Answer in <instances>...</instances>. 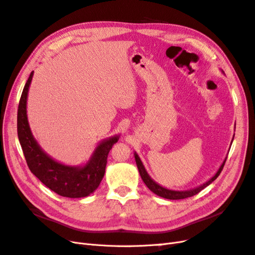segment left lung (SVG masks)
<instances>
[{
	"label": "left lung",
	"instance_id": "8db88e82",
	"mask_svg": "<svg viewBox=\"0 0 255 255\" xmlns=\"http://www.w3.org/2000/svg\"><path fill=\"white\" fill-rule=\"evenodd\" d=\"M221 72L225 74V72H223V70H221ZM235 130V129H234ZM235 135V134H234ZM233 139H234V136L232 138V141H231V144H232L233 142ZM134 157H135V160H136V165H137V168H138V171H139V174L141 176V179L143 181V183L146 185V187H148L152 192H154V194L161 197V198H165V199H169V200H180V199H185V198H188V197H192L197 195L198 192L201 191L202 189H204L205 187H207L208 185H210L212 182H214L216 179H217L218 175L220 174V172L222 171V168L223 166H225V163L227 160V156L226 158L223 159L222 164L220 165L219 169L217 170V172H216L210 180L204 182L203 184L199 185V186L197 187H194V188H190V189H187V190H174V189H169V188H166L164 186H161V185H159L158 183H156L155 181H154L152 177L149 175L148 171L145 170V168L142 164V161L139 157V155L136 152H134Z\"/></svg>",
	"mask_w": 255,
	"mask_h": 255
}]
</instances>
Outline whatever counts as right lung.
<instances>
[{"label": "right lung", "instance_id": "right-lung-1", "mask_svg": "<svg viewBox=\"0 0 255 255\" xmlns=\"http://www.w3.org/2000/svg\"><path fill=\"white\" fill-rule=\"evenodd\" d=\"M34 71L23 88L18 109V137L27 166L45 186L61 197L84 198L91 195L101 183L112 146L120 134L106 138L98 143L89 159L82 165L71 166L54 159L35 139L27 119V96Z\"/></svg>", "mask_w": 255, "mask_h": 255}]
</instances>
